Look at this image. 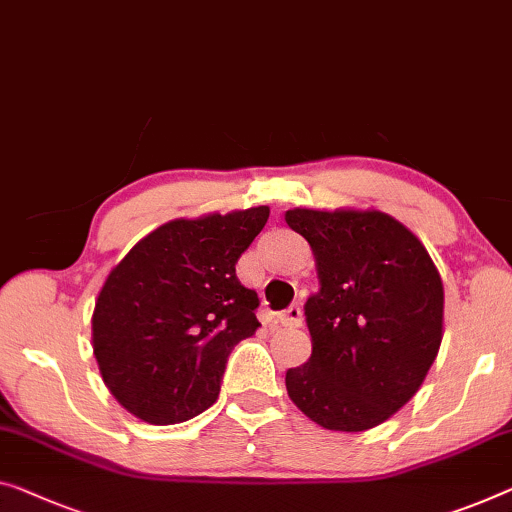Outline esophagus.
<instances>
[{"label":"esophagus","instance_id":"1","mask_svg":"<svg viewBox=\"0 0 512 512\" xmlns=\"http://www.w3.org/2000/svg\"><path fill=\"white\" fill-rule=\"evenodd\" d=\"M278 322L285 326V329H299L303 322V312L299 305H289L287 310H282L278 315Z\"/></svg>","mask_w":512,"mask_h":512}]
</instances>
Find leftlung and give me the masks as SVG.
<instances>
[{
    "instance_id": "obj_1",
    "label": "left lung",
    "mask_w": 512,
    "mask_h": 512,
    "mask_svg": "<svg viewBox=\"0 0 512 512\" xmlns=\"http://www.w3.org/2000/svg\"><path fill=\"white\" fill-rule=\"evenodd\" d=\"M310 243L319 292L308 296L312 354L287 370V395L310 421L365 432L414 398L444 338V282L418 236L377 209H289Z\"/></svg>"
}]
</instances>
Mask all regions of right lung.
Listing matches in <instances>:
<instances>
[{
	"mask_svg": "<svg viewBox=\"0 0 512 512\" xmlns=\"http://www.w3.org/2000/svg\"><path fill=\"white\" fill-rule=\"evenodd\" d=\"M269 207L177 218L149 232L105 278L91 315L101 377L128 414L174 425L218 400L236 342L257 331L236 262Z\"/></svg>",
	"mask_w": 512,
	"mask_h": 512,
	"instance_id": "add662e5",
	"label": "right lung"
}]
</instances>
